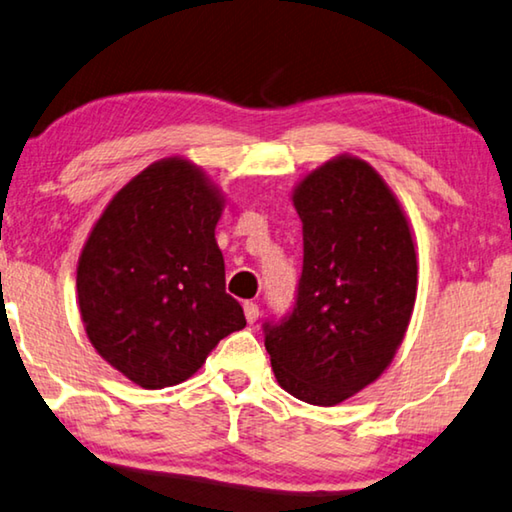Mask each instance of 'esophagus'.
Returning a JSON list of instances; mask_svg holds the SVG:
<instances>
[{
  "mask_svg": "<svg viewBox=\"0 0 512 512\" xmlns=\"http://www.w3.org/2000/svg\"><path fill=\"white\" fill-rule=\"evenodd\" d=\"M242 311H245V318H247L249 325H254V322L258 320V304L245 302V304H242Z\"/></svg>",
  "mask_w": 512,
  "mask_h": 512,
  "instance_id": "1",
  "label": "esophagus"
}]
</instances>
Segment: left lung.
<instances>
[{"label":"left lung","mask_w":512,"mask_h":512,"mask_svg":"<svg viewBox=\"0 0 512 512\" xmlns=\"http://www.w3.org/2000/svg\"><path fill=\"white\" fill-rule=\"evenodd\" d=\"M304 265L293 311L265 322L281 389L338 405L375 382L403 343L416 300L410 224L371 164L338 155L293 192Z\"/></svg>","instance_id":"left-lung-1"}]
</instances>
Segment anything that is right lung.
<instances>
[{
    "label": "right lung",
    "instance_id": "right-lung-1",
    "mask_svg": "<svg viewBox=\"0 0 512 512\" xmlns=\"http://www.w3.org/2000/svg\"><path fill=\"white\" fill-rule=\"evenodd\" d=\"M224 196L183 157L153 162L114 194L77 263V300L98 355L144 389L192 377L247 325L226 293L215 226Z\"/></svg>",
    "mask_w": 512,
    "mask_h": 512
}]
</instances>
